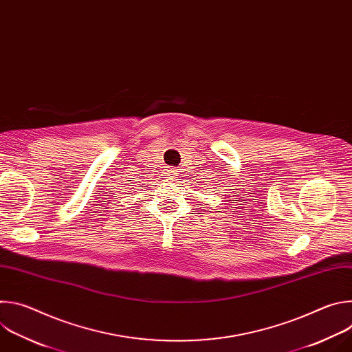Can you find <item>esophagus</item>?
<instances>
[{
	"instance_id": "34e87169",
	"label": "esophagus",
	"mask_w": 352,
	"mask_h": 352,
	"mask_svg": "<svg viewBox=\"0 0 352 352\" xmlns=\"http://www.w3.org/2000/svg\"><path fill=\"white\" fill-rule=\"evenodd\" d=\"M166 178H168V179H178V175H179V171H178V168H168L167 171H166Z\"/></svg>"
}]
</instances>
